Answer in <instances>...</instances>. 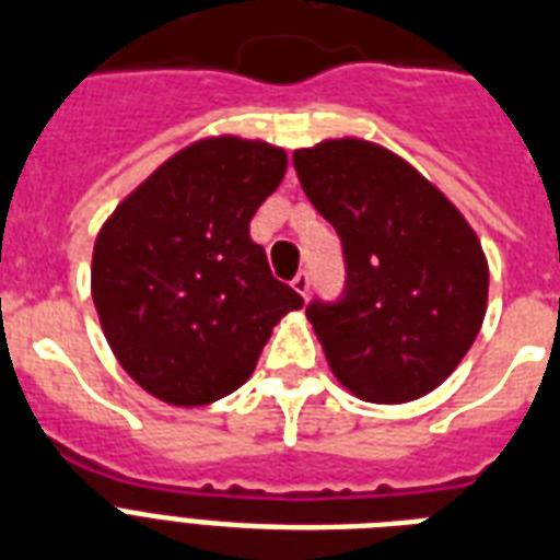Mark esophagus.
<instances>
[{"label":"esophagus","mask_w":560,"mask_h":560,"mask_svg":"<svg viewBox=\"0 0 560 560\" xmlns=\"http://www.w3.org/2000/svg\"><path fill=\"white\" fill-rule=\"evenodd\" d=\"M308 285H312V280H308L306 271H301V275H298V277H294V280H292V289H294V292H298V294H301V298H306V294H308Z\"/></svg>","instance_id":"esophagus-1"}]
</instances>
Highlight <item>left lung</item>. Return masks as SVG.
Returning <instances> with one entry per match:
<instances>
[{"instance_id":"left-lung-1","label":"left lung","mask_w":560,"mask_h":560,"mask_svg":"<svg viewBox=\"0 0 560 560\" xmlns=\"http://www.w3.org/2000/svg\"><path fill=\"white\" fill-rule=\"evenodd\" d=\"M292 161L347 257L343 301L306 308L329 370L364 401L422 399L486 317L489 259L474 228L413 164L364 138H326Z\"/></svg>"}]
</instances>
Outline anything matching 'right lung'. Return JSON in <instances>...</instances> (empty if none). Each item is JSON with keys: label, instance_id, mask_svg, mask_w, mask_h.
Returning <instances> with one entry per match:
<instances>
[{"label": "right lung", "instance_id": "1", "mask_svg": "<svg viewBox=\"0 0 560 560\" xmlns=\"http://www.w3.org/2000/svg\"><path fill=\"white\" fill-rule=\"evenodd\" d=\"M285 150L208 136L170 155L97 231L92 301L118 364L173 407L213 405L252 378L294 289L248 234Z\"/></svg>", "mask_w": 560, "mask_h": 560}]
</instances>
